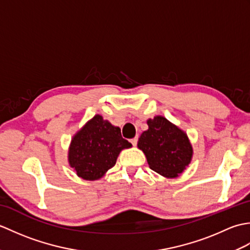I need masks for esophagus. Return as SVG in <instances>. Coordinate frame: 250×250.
<instances>
[{
    "label": "esophagus",
    "instance_id": "obj_1",
    "mask_svg": "<svg viewBox=\"0 0 250 250\" xmlns=\"http://www.w3.org/2000/svg\"><path fill=\"white\" fill-rule=\"evenodd\" d=\"M137 140H139V137L137 136H135L134 139H132L130 142H131V144L133 145V146H136V144H137Z\"/></svg>",
    "mask_w": 250,
    "mask_h": 250
}]
</instances>
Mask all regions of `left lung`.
<instances>
[{"label":"left lung","mask_w":250,"mask_h":250,"mask_svg":"<svg viewBox=\"0 0 250 250\" xmlns=\"http://www.w3.org/2000/svg\"><path fill=\"white\" fill-rule=\"evenodd\" d=\"M147 125L148 130L142 133L137 147L145 153L152 171L167 178L177 177L193 155L187 134L162 116L148 119Z\"/></svg>","instance_id":"left-lung-1"}]
</instances>
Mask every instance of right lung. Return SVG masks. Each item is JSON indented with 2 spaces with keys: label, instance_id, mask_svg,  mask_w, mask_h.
<instances>
[{
  "label": "right lung",
  "instance_id": "add662e5",
  "mask_svg": "<svg viewBox=\"0 0 250 250\" xmlns=\"http://www.w3.org/2000/svg\"><path fill=\"white\" fill-rule=\"evenodd\" d=\"M130 147L132 144L122 139L119 126L95 115L73 136L68 163L78 177L97 180L115 166L120 151Z\"/></svg>",
  "mask_w": 250,
  "mask_h": 250
}]
</instances>
